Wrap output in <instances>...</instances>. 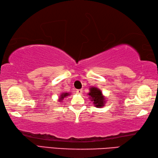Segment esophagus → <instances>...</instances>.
Returning a JSON list of instances; mask_svg holds the SVG:
<instances>
[{
  "label": "esophagus",
  "mask_w": 158,
  "mask_h": 158,
  "mask_svg": "<svg viewBox=\"0 0 158 158\" xmlns=\"http://www.w3.org/2000/svg\"><path fill=\"white\" fill-rule=\"evenodd\" d=\"M82 89H77V94H81V92H82Z\"/></svg>",
  "instance_id": "obj_1"
}]
</instances>
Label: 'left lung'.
<instances>
[{"label":"left lung","instance_id":"left-lung-1","mask_svg":"<svg viewBox=\"0 0 158 158\" xmlns=\"http://www.w3.org/2000/svg\"><path fill=\"white\" fill-rule=\"evenodd\" d=\"M88 94L89 95V98H90L89 99L93 102L95 107H102L105 106L106 99L102 94L101 89L95 87H91Z\"/></svg>","mask_w":158,"mask_h":158}]
</instances>
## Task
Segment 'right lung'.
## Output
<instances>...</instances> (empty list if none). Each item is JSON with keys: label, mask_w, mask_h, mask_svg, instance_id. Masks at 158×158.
Instances as JSON below:
<instances>
[{"label": "right lung", "mask_w": 158, "mask_h": 158, "mask_svg": "<svg viewBox=\"0 0 158 158\" xmlns=\"http://www.w3.org/2000/svg\"><path fill=\"white\" fill-rule=\"evenodd\" d=\"M70 93H67V92H64V93H62V94H61L60 96V98H59V101H60V102L62 101V100L64 99V98L65 97H68V96L70 95Z\"/></svg>", "instance_id": "add662e5"}]
</instances>
